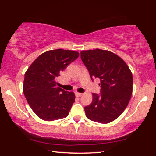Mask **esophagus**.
Instances as JSON below:
<instances>
[{
    "label": "esophagus",
    "instance_id": "1",
    "mask_svg": "<svg viewBox=\"0 0 156 156\" xmlns=\"http://www.w3.org/2000/svg\"><path fill=\"white\" fill-rule=\"evenodd\" d=\"M75 95H76V97H82V94L76 92V93H75Z\"/></svg>",
    "mask_w": 156,
    "mask_h": 156
}]
</instances>
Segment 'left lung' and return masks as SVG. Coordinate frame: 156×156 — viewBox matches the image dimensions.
I'll return each mask as SVG.
<instances>
[{
	"mask_svg": "<svg viewBox=\"0 0 156 156\" xmlns=\"http://www.w3.org/2000/svg\"><path fill=\"white\" fill-rule=\"evenodd\" d=\"M81 59L91 80H100V94L93 93L91 104L84 107L87 118L101 123L116 119L131 97L133 76L126 64L114 53L100 49L81 52Z\"/></svg>",
	"mask_w": 156,
	"mask_h": 156,
	"instance_id": "1",
	"label": "left lung"
}]
</instances>
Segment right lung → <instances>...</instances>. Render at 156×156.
Masks as SVG:
<instances>
[{
  "mask_svg": "<svg viewBox=\"0 0 156 156\" xmlns=\"http://www.w3.org/2000/svg\"><path fill=\"white\" fill-rule=\"evenodd\" d=\"M79 55L62 49L48 51L40 55L25 72L23 93L32 109L42 120H58L69 114L75 96L57 87V78Z\"/></svg>",
  "mask_w": 156,
  "mask_h": 156,
  "instance_id": "obj_1",
  "label": "right lung"
}]
</instances>
